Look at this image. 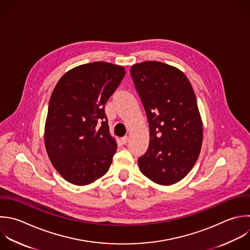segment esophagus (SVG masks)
Instances as JSON below:
<instances>
[{
  "instance_id": "obj_1",
  "label": "esophagus",
  "mask_w": 250,
  "mask_h": 250,
  "mask_svg": "<svg viewBox=\"0 0 250 250\" xmlns=\"http://www.w3.org/2000/svg\"><path fill=\"white\" fill-rule=\"evenodd\" d=\"M128 141H129L128 136H124L123 138H121V142H122V144H123V145H126V144L128 143Z\"/></svg>"
}]
</instances>
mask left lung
<instances>
[{
  "label": "left lung",
  "instance_id": "8db88e82",
  "mask_svg": "<svg viewBox=\"0 0 250 250\" xmlns=\"http://www.w3.org/2000/svg\"><path fill=\"white\" fill-rule=\"evenodd\" d=\"M130 74L149 127L148 148L139 157V168L156 184H175L191 170L202 145L192 87L181 70L163 62L137 63Z\"/></svg>",
  "mask_w": 250,
  "mask_h": 250
}]
</instances>
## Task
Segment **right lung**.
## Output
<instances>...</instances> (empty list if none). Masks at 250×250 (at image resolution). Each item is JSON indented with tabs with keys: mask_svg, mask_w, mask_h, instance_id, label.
<instances>
[{
	"mask_svg": "<svg viewBox=\"0 0 250 250\" xmlns=\"http://www.w3.org/2000/svg\"><path fill=\"white\" fill-rule=\"evenodd\" d=\"M123 66L96 62L72 68L51 96L45 146L54 167L84 186L103 177L116 152L104 105L125 76Z\"/></svg>",
	"mask_w": 250,
	"mask_h": 250,
	"instance_id": "1",
	"label": "right lung"
}]
</instances>
